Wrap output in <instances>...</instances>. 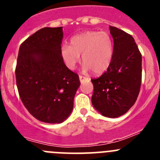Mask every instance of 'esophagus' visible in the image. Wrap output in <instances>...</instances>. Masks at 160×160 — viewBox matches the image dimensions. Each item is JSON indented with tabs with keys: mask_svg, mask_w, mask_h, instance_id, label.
<instances>
[{
	"mask_svg": "<svg viewBox=\"0 0 160 160\" xmlns=\"http://www.w3.org/2000/svg\"><path fill=\"white\" fill-rule=\"evenodd\" d=\"M87 79H88V78H87L83 77V76H82V75L79 76V80H80V82H84L85 80H87Z\"/></svg>",
	"mask_w": 160,
	"mask_h": 160,
	"instance_id": "esophagus-1",
	"label": "esophagus"
}]
</instances>
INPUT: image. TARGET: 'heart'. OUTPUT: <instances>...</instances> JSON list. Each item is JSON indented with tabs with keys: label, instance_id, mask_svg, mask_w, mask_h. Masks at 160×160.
Segmentation results:
<instances>
[{
	"label": "heart",
	"instance_id": "b5f03b06",
	"mask_svg": "<svg viewBox=\"0 0 160 160\" xmlns=\"http://www.w3.org/2000/svg\"><path fill=\"white\" fill-rule=\"evenodd\" d=\"M113 42L107 32L88 31L73 37L70 45H63L61 55L66 66L73 70L81 61L83 70H92L95 74L104 73L110 66L113 58Z\"/></svg>",
	"mask_w": 160,
	"mask_h": 160
}]
</instances>
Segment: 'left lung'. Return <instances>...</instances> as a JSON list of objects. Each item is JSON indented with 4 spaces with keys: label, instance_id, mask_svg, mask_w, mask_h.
Wrapping results in <instances>:
<instances>
[{
    "label": "left lung",
    "instance_id": "left-lung-1",
    "mask_svg": "<svg viewBox=\"0 0 160 160\" xmlns=\"http://www.w3.org/2000/svg\"><path fill=\"white\" fill-rule=\"evenodd\" d=\"M114 41L111 63L98 78L92 79L91 102L103 116L118 118L135 104L142 81V55L135 39L124 31L110 26Z\"/></svg>",
    "mask_w": 160,
    "mask_h": 160
}]
</instances>
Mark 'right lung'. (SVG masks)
I'll return each instance as SVG.
<instances>
[{
  "label": "right lung",
  "mask_w": 160,
  "mask_h": 160,
  "mask_svg": "<svg viewBox=\"0 0 160 160\" xmlns=\"http://www.w3.org/2000/svg\"><path fill=\"white\" fill-rule=\"evenodd\" d=\"M62 27L42 28L21 45L17 61L20 98L32 116L46 123L67 119L80 86L62 58Z\"/></svg>",
  "instance_id": "add662e5"
}]
</instances>
